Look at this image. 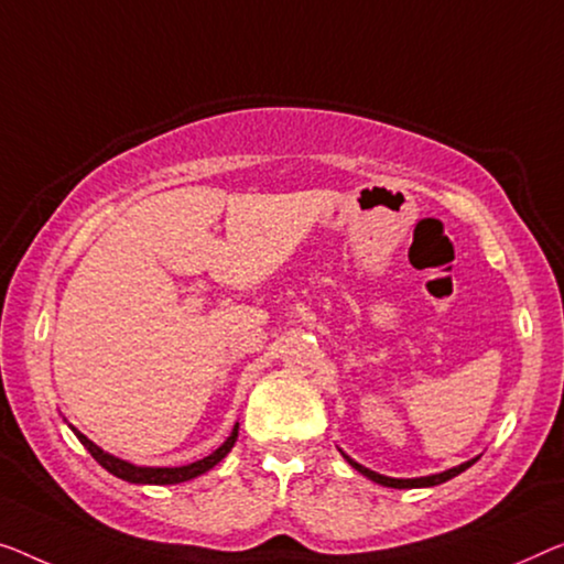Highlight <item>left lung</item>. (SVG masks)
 Here are the masks:
<instances>
[{
    "mask_svg": "<svg viewBox=\"0 0 564 564\" xmlns=\"http://www.w3.org/2000/svg\"><path fill=\"white\" fill-rule=\"evenodd\" d=\"M339 453H341L344 460H347V464H349L351 468L359 470V474H362V476H367L369 481H375V484H380V486H388V489H427V486H438V484L451 481L453 476L464 474V470H466L468 466H474L476 460H478V456H476V458L466 460V464L453 466V468H448V470H441V474H431V476H417V478H392V476L377 474V470L367 468V466H362V464H357V460H355V458H349L347 453H344V451H339Z\"/></svg>",
    "mask_w": 564,
    "mask_h": 564,
    "instance_id": "obj_1",
    "label": "left lung"
}]
</instances>
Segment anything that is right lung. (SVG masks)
Wrapping results in <instances>:
<instances>
[{
  "label": "right lung",
  "mask_w": 564,
  "mask_h": 564,
  "mask_svg": "<svg viewBox=\"0 0 564 564\" xmlns=\"http://www.w3.org/2000/svg\"><path fill=\"white\" fill-rule=\"evenodd\" d=\"M238 427L240 423L232 425V433L228 435V441H225L220 448L209 453V456L195 460V464H187V466H137L131 464V460H123L119 456H111V453L100 448L94 441L88 438V435H83L78 427L70 425V431L75 433V438H78L83 445H86V451L94 456L100 466H104L108 474H113L116 478H123V481L129 484H151V486H170V484H182V481H192V478H197L202 474H207L209 468H215L220 460L228 456L232 451L235 441H238Z\"/></svg>",
  "instance_id": "1"
}]
</instances>
